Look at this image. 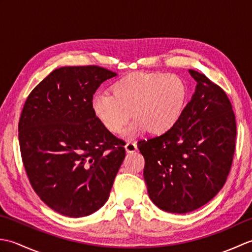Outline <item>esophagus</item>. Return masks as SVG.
Instances as JSON below:
<instances>
[{
    "instance_id": "obj_1",
    "label": "esophagus",
    "mask_w": 252,
    "mask_h": 252,
    "mask_svg": "<svg viewBox=\"0 0 252 252\" xmlns=\"http://www.w3.org/2000/svg\"><path fill=\"white\" fill-rule=\"evenodd\" d=\"M125 148H126V153H130V154H131V153H134V152H136L137 145H136V143H135V142H127V143L126 144Z\"/></svg>"
}]
</instances>
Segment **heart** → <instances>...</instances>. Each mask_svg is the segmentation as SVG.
Instances as JSON below:
<instances>
[{"instance_id":"obj_1","label":"heart","mask_w":252,"mask_h":252,"mask_svg":"<svg viewBox=\"0 0 252 252\" xmlns=\"http://www.w3.org/2000/svg\"><path fill=\"white\" fill-rule=\"evenodd\" d=\"M187 89L174 74L135 72L112 85V94L99 91L92 98L96 119L107 131L119 133L133 117L135 121L125 132L136 137L148 131L154 135L169 132L178 123L186 105Z\"/></svg>"}]
</instances>
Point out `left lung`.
<instances>
[{"label":"left lung","instance_id":"1","mask_svg":"<svg viewBox=\"0 0 252 252\" xmlns=\"http://www.w3.org/2000/svg\"><path fill=\"white\" fill-rule=\"evenodd\" d=\"M195 93L178 123L164 134L140 141L144 180L158 208L187 213L210 201L232 167L236 120L225 92L205 74L189 70Z\"/></svg>","mask_w":252,"mask_h":252}]
</instances>
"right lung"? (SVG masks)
<instances>
[{"label":"right lung","mask_w":252,"mask_h":252,"mask_svg":"<svg viewBox=\"0 0 252 252\" xmlns=\"http://www.w3.org/2000/svg\"><path fill=\"white\" fill-rule=\"evenodd\" d=\"M117 73L98 66L55 69L29 94L18 136L32 189L53 210L81 218L104 206L125 144L100 125L92 110L99 85Z\"/></svg>","instance_id":"add662e5"}]
</instances>
